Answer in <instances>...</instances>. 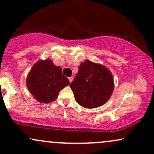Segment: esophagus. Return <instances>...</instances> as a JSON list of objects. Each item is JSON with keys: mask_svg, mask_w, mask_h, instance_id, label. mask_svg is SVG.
<instances>
[{"mask_svg": "<svg viewBox=\"0 0 154 154\" xmlns=\"http://www.w3.org/2000/svg\"><path fill=\"white\" fill-rule=\"evenodd\" d=\"M74 79V77H69V82H72V80H73Z\"/></svg>", "mask_w": 154, "mask_h": 154, "instance_id": "esophagus-1", "label": "esophagus"}]
</instances>
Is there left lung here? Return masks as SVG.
I'll return each instance as SVG.
<instances>
[{
	"label": "left lung",
	"instance_id": "1",
	"mask_svg": "<svg viewBox=\"0 0 154 154\" xmlns=\"http://www.w3.org/2000/svg\"><path fill=\"white\" fill-rule=\"evenodd\" d=\"M76 101L88 109L103 105L112 94L114 79L104 66L86 60L70 84Z\"/></svg>",
	"mask_w": 154,
	"mask_h": 154
}]
</instances>
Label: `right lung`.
<instances>
[{
  "mask_svg": "<svg viewBox=\"0 0 154 154\" xmlns=\"http://www.w3.org/2000/svg\"><path fill=\"white\" fill-rule=\"evenodd\" d=\"M69 85V81L62 75L61 67L55 66L50 59L38 61L26 79L28 90L37 100L44 103L56 100L59 91Z\"/></svg>",
  "mask_w": 154,
  "mask_h": 154,
  "instance_id": "obj_1",
  "label": "right lung"
}]
</instances>
